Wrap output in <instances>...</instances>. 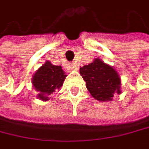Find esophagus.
<instances>
[{"label": "esophagus", "instance_id": "34e87169", "mask_svg": "<svg viewBox=\"0 0 149 149\" xmlns=\"http://www.w3.org/2000/svg\"><path fill=\"white\" fill-rule=\"evenodd\" d=\"M69 70H78V66L74 64L69 65Z\"/></svg>", "mask_w": 149, "mask_h": 149}]
</instances>
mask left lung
<instances>
[{
    "label": "left lung",
    "instance_id": "obj_1",
    "mask_svg": "<svg viewBox=\"0 0 149 149\" xmlns=\"http://www.w3.org/2000/svg\"><path fill=\"white\" fill-rule=\"evenodd\" d=\"M80 74L86 82V88L91 95L98 101H112L115 93H121L119 73L100 58H95L91 64L81 68Z\"/></svg>",
    "mask_w": 149,
    "mask_h": 149
}]
</instances>
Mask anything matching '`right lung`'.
I'll use <instances>...</instances> for the list:
<instances>
[{
  "instance_id": "add662e5",
  "label": "right lung",
  "mask_w": 149,
  "mask_h": 149,
  "mask_svg": "<svg viewBox=\"0 0 149 149\" xmlns=\"http://www.w3.org/2000/svg\"><path fill=\"white\" fill-rule=\"evenodd\" d=\"M68 75L61 66H54L50 61H45L32 76V86L38 92L37 97L42 101H48L50 95L62 87Z\"/></svg>"
}]
</instances>
